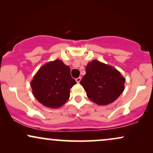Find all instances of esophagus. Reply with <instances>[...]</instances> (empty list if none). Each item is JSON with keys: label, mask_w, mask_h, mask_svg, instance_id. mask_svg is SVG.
Returning <instances> with one entry per match:
<instances>
[{"label": "esophagus", "mask_w": 153, "mask_h": 153, "mask_svg": "<svg viewBox=\"0 0 153 153\" xmlns=\"http://www.w3.org/2000/svg\"><path fill=\"white\" fill-rule=\"evenodd\" d=\"M80 80H81V78H80V77H78V78H77L76 79H75V80H76L77 82H80Z\"/></svg>", "instance_id": "1"}]
</instances>
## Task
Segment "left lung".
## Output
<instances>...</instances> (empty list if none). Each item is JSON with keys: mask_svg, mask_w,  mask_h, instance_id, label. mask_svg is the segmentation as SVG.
I'll return each mask as SVG.
<instances>
[{"mask_svg": "<svg viewBox=\"0 0 153 153\" xmlns=\"http://www.w3.org/2000/svg\"><path fill=\"white\" fill-rule=\"evenodd\" d=\"M85 72L80 83L93 102L99 105L109 104L124 91L125 79L113 67L93 60L87 65Z\"/></svg>", "mask_w": 153, "mask_h": 153, "instance_id": "8db88e82", "label": "left lung"}]
</instances>
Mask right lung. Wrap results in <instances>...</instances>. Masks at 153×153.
<instances>
[{
  "label": "right lung",
  "instance_id": "obj_1",
  "mask_svg": "<svg viewBox=\"0 0 153 153\" xmlns=\"http://www.w3.org/2000/svg\"><path fill=\"white\" fill-rule=\"evenodd\" d=\"M76 84L71 68L56 59L47 63L34 75L31 86L39 102L50 108H59L69 99L70 90Z\"/></svg>",
  "mask_w": 153,
  "mask_h": 153
}]
</instances>
